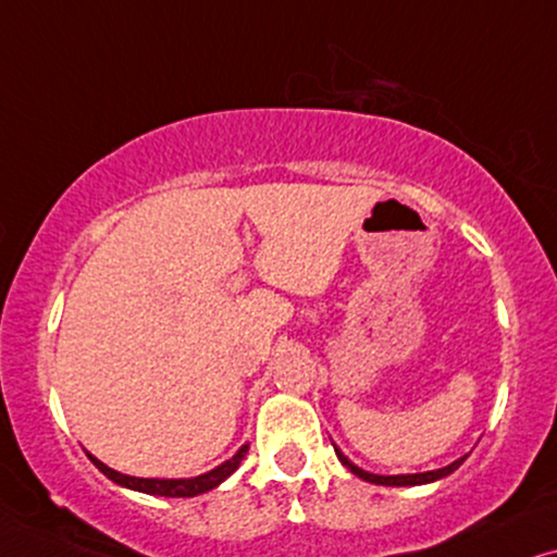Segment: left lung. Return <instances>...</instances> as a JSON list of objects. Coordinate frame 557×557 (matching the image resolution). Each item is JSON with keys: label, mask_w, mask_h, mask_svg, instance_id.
<instances>
[{"label": "left lung", "mask_w": 557, "mask_h": 557, "mask_svg": "<svg viewBox=\"0 0 557 557\" xmlns=\"http://www.w3.org/2000/svg\"><path fill=\"white\" fill-rule=\"evenodd\" d=\"M333 448H336V446H333ZM336 456H338V461L344 463L348 471L356 473V476L369 481V484H380V486H422V484H433V481L446 479L448 473H454V471L458 469V466H461V463L466 461V458H469V456H461V458H458V461L443 466V469H435V471L397 473V476H382V473H372V471L359 469V466H356L354 461H348V458H346L344 454H341V448H336Z\"/></svg>", "instance_id": "8db88e82"}]
</instances>
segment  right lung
I'll return each mask as SVG.
<instances>
[{
    "label": "right lung",
    "instance_id": "1",
    "mask_svg": "<svg viewBox=\"0 0 557 557\" xmlns=\"http://www.w3.org/2000/svg\"><path fill=\"white\" fill-rule=\"evenodd\" d=\"M247 450H249V443H244V446L236 450V454L228 458V461L216 466V469L201 473V476H190V479H143V476H129V473L109 469L107 463H101L99 458L88 454V450H86V456L91 458V463L103 473V476L111 479L119 486L132 488V492H143V494H152V496H198V494L211 492V488H216L219 484H224V481L232 476L236 469H239V463L244 461V456H247Z\"/></svg>",
    "mask_w": 557,
    "mask_h": 557
}]
</instances>
